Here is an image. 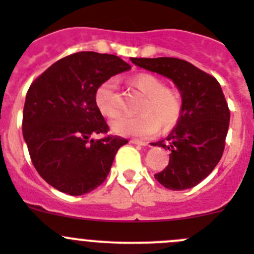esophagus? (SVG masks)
I'll return each mask as SVG.
<instances>
[{"instance_id":"esophagus-1","label":"esophagus","mask_w":254,"mask_h":254,"mask_svg":"<svg viewBox=\"0 0 254 254\" xmlns=\"http://www.w3.org/2000/svg\"><path fill=\"white\" fill-rule=\"evenodd\" d=\"M131 142L134 143V144H138V145H151V143L149 142H145V140H139V139H133Z\"/></svg>"}]
</instances>
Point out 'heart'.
I'll return each mask as SVG.
<instances>
[{"instance_id":"obj_1","label":"heart","mask_w":254,"mask_h":254,"mask_svg":"<svg viewBox=\"0 0 254 254\" xmlns=\"http://www.w3.org/2000/svg\"><path fill=\"white\" fill-rule=\"evenodd\" d=\"M134 88L143 94L139 116H120L111 123L115 133L129 136H149L161 125H175L183 112L182 94L175 88L166 87L165 81L153 74H138L131 80ZM96 105L101 114L115 118L120 112L118 88L114 79L106 80L96 92Z\"/></svg>"}]
</instances>
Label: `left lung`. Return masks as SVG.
<instances>
[{
  "label": "left lung",
  "instance_id": "8db88e82",
  "mask_svg": "<svg viewBox=\"0 0 254 254\" xmlns=\"http://www.w3.org/2000/svg\"><path fill=\"white\" fill-rule=\"evenodd\" d=\"M130 60L171 79L180 90L183 112L178 124L164 140L152 143L171 152L169 165L154 179L173 190L193 188L212 173L225 148L230 111L221 85L212 75L180 59Z\"/></svg>",
  "mask_w": 254,
  "mask_h": 254
}]
</instances>
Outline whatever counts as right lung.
Instances as JSON below:
<instances>
[{
    "label": "right lung",
    "instance_id": "right-lung-1",
    "mask_svg": "<svg viewBox=\"0 0 254 254\" xmlns=\"http://www.w3.org/2000/svg\"><path fill=\"white\" fill-rule=\"evenodd\" d=\"M131 69L115 55L78 52L51 65L26 93L23 135L39 175L70 195L89 193L102 184L115 154L127 140L101 139L109 125L96 105V92L111 76Z\"/></svg>",
    "mask_w": 254,
    "mask_h": 254
}]
</instances>
